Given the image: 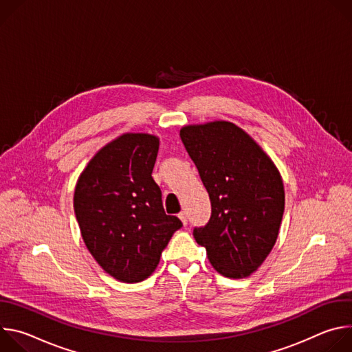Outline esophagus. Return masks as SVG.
Masks as SVG:
<instances>
[{
  "mask_svg": "<svg viewBox=\"0 0 352 352\" xmlns=\"http://www.w3.org/2000/svg\"><path fill=\"white\" fill-rule=\"evenodd\" d=\"M178 217L181 219V221L184 223V226H186V224H188V216H186V213H185V212H181V213L178 214Z\"/></svg>",
  "mask_w": 352,
  "mask_h": 352,
  "instance_id": "1",
  "label": "esophagus"
}]
</instances>
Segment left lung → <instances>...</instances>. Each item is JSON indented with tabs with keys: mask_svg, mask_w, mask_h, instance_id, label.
Masks as SVG:
<instances>
[{
	"mask_svg": "<svg viewBox=\"0 0 352 352\" xmlns=\"http://www.w3.org/2000/svg\"><path fill=\"white\" fill-rule=\"evenodd\" d=\"M179 136L212 204L208 224L195 227L193 236L220 274L248 277L278 235L284 213L280 173L261 146L231 122L184 126Z\"/></svg>",
	"mask_w": 352,
	"mask_h": 352,
	"instance_id": "left-lung-1",
	"label": "left lung"
}]
</instances>
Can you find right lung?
Listing matches in <instances>:
<instances>
[{"label":"right lung","instance_id":"1","mask_svg":"<svg viewBox=\"0 0 352 352\" xmlns=\"http://www.w3.org/2000/svg\"><path fill=\"white\" fill-rule=\"evenodd\" d=\"M159 139L125 133L104 146L80 174L74 209L96 262L122 283L155 272L173 234L182 227L167 216L152 173Z\"/></svg>","mask_w":352,"mask_h":352}]
</instances>
